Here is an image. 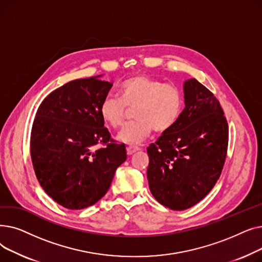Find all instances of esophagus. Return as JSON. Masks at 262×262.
<instances>
[{"label":"esophagus","mask_w":262,"mask_h":262,"mask_svg":"<svg viewBox=\"0 0 262 262\" xmlns=\"http://www.w3.org/2000/svg\"><path fill=\"white\" fill-rule=\"evenodd\" d=\"M139 147H136V146H127L126 147V152L128 155H133L134 153H136L137 150H139Z\"/></svg>","instance_id":"34e87169"}]
</instances>
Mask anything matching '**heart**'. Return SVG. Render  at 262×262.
Segmentation results:
<instances>
[{
  "label": "heart",
  "mask_w": 262,
  "mask_h": 262,
  "mask_svg": "<svg viewBox=\"0 0 262 262\" xmlns=\"http://www.w3.org/2000/svg\"><path fill=\"white\" fill-rule=\"evenodd\" d=\"M119 96L107 95L100 105V115L108 126L118 128L125 119L127 108H134L136 120L118 135L121 142L130 145L141 143L152 129L157 133L170 130L184 109V95L180 88L146 75H135L124 80Z\"/></svg>",
  "instance_id": "obj_1"
}]
</instances>
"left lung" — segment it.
<instances>
[{"label":"left lung","mask_w":262,"mask_h":262,"mask_svg":"<svg viewBox=\"0 0 262 262\" xmlns=\"http://www.w3.org/2000/svg\"><path fill=\"white\" fill-rule=\"evenodd\" d=\"M181 118L147 147V181L153 196L185 210L207 195L221 175L228 124L215 96L195 78L184 82Z\"/></svg>","instance_id":"left-lung-1"}]
</instances>
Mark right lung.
Wrapping results in <instances>:
<instances>
[{
    "label": "right lung",
    "mask_w": 262,
    "mask_h": 262,
    "mask_svg": "<svg viewBox=\"0 0 262 262\" xmlns=\"http://www.w3.org/2000/svg\"><path fill=\"white\" fill-rule=\"evenodd\" d=\"M101 76L71 80L54 90L33 123L31 157L37 180L68 209H84L100 201L127 157L125 145L116 143L104 127L100 105L113 84Z\"/></svg>",
    "instance_id": "1"
}]
</instances>
